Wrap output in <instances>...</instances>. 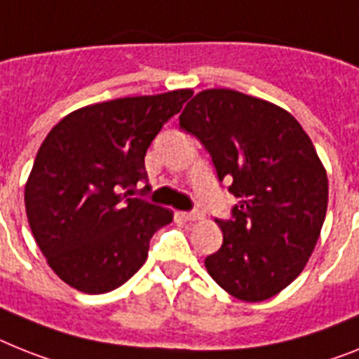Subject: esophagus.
I'll return each mask as SVG.
<instances>
[{
    "mask_svg": "<svg viewBox=\"0 0 359 359\" xmlns=\"http://www.w3.org/2000/svg\"><path fill=\"white\" fill-rule=\"evenodd\" d=\"M180 216H182L185 222H196L201 218L200 212H180Z\"/></svg>",
    "mask_w": 359,
    "mask_h": 359,
    "instance_id": "obj_1",
    "label": "esophagus"
}]
</instances>
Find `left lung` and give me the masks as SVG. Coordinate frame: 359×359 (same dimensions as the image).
Masks as SVG:
<instances>
[{
    "label": "left lung",
    "instance_id": "8db88e82",
    "mask_svg": "<svg viewBox=\"0 0 359 359\" xmlns=\"http://www.w3.org/2000/svg\"><path fill=\"white\" fill-rule=\"evenodd\" d=\"M180 128L203 143L238 200L233 220H216L224 244L207 271L244 303L273 297L301 275L327 216L328 177L312 139L284 108L227 88L194 95Z\"/></svg>",
    "mask_w": 359,
    "mask_h": 359
}]
</instances>
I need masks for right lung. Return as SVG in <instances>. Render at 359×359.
Masks as SVG:
<instances>
[{
	"instance_id": "add662e5",
	"label": "right lung",
	"mask_w": 359,
	"mask_h": 359,
	"mask_svg": "<svg viewBox=\"0 0 359 359\" xmlns=\"http://www.w3.org/2000/svg\"><path fill=\"white\" fill-rule=\"evenodd\" d=\"M192 90L106 100L67 114L43 139L25 183L32 236L58 277L99 295L144 264L170 209L123 189L147 180L144 156Z\"/></svg>"
}]
</instances>
